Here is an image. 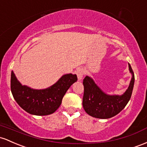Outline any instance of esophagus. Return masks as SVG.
<instances>
[{"label": "esophagus", "mask_w": 147, "mask_h": 147, "mask_svg": "<svg viewBox=\"0 0 147 147\" xmlns=\"http://www.w3.org/2000/svg\"><path fill=\"white\" fill-rule=\"evenodd\" d=\"M76 74L77 77H78V80H81L83 77L84 74H85V71H84V69L82 68H78L76 71Z\"/></svg>", "instance_id": "1"}]
</instances>
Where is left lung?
<instances>
[{
  "instance_id": "obj_1",
  "label": "left lung",
  "mask_w": 147,
  "mask_h": 147,
  "mask_svg": "<svg viewBox=\"0 0 147 147\" xmlns=\"http://www.w3.org/2000/svg\"><path fill=\"white\" fill-rule=\"evenodd\" d=\"M129 71L132 77L129 86L121 95H110L105 93L91 77L87 76L83 80L84 95L82 106L90 116L98 119H108L122 110L129 101L134 86L135 76L130 64Z\"/></svg>"
}]
</instances>
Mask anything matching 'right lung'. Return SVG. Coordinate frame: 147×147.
I'll list each match as a JSON object with an SVG mask.
<instances>
[{
    "instance_id": "1",
    "label": "right lung",
    "mask_w": 147,
    "mask_h": 147,
    "mask_svg": "<svg viewBox=\"0 0 147 147\" xmlns=\"http://www.w3.org/2000/svg\"><path fill=\"white\" fill-rule=\"evenodd\" d=\"M77 80L76 74H65L48 88L35 90L23 85L11 71V92L16 103L25 111L38 116L49 115L60 106L66 92Z\"/></svg>"
}]
</instances>
